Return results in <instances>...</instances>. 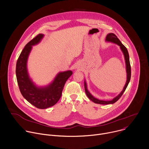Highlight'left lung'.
<instances>
[{
    "mask_svg": "<svg viewBox=\"0 0 149 149\" xmlns=\"http://www.w3.org/2000/svg\"><path fill=\"white\" fill-rule=\"evenodd\" d=\"M105 41L108 42H112V43L116 44L120 47V48L124 55V56L125 63V69H126V73H127V80H126L125 86H124L123 90L121 91V92L117 96L114 97L113 100H109V101L101 100H98V99L96 98L95 97H94L88 90L87 82H86V80H84L85 91H86V93L87 97L89 98V99L91 100L92 101H93L94 103L103 104V105L114 104L117 101H118L119 100V98L123 95V93L125 91L127 86H128V84L130 82V78H131V67H130V59H129V52H128V51H127V48L125 47L124 45H123L122 44L121 41L118 39V38L116 36V35L113 33H110L107 34V35L106 36V38H105Z\"/></svg>",
    "mask_w": 149,
    "mask_h": 149,
    "instance_id": "obj_1",
    "label": "left lung"
}]
</instances>
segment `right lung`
Returning a JSON list of instances; mask_svg holds the SVG:
<instances>
[{"mask_svg": "<svg viewBox=\"0 0 149 149\" xmlns=\"http://www.w3.org/2000/svg\"><path fill=\"white\" fill-rule=\"evenodd\" d=\"M44 35L39 33L29 41L21 52L16 62V75L20 91L32 105L39 109H45L54 105L60 99L64 85L72 74L68 70L59 72L54 80L44 87H38L29 75L27 62L32 46L38 44Z\"/></svg>", "mask_w": 149, "mask_h": 149, "instance_id": "add662e5", "label": "right lung"}]
</instances>
